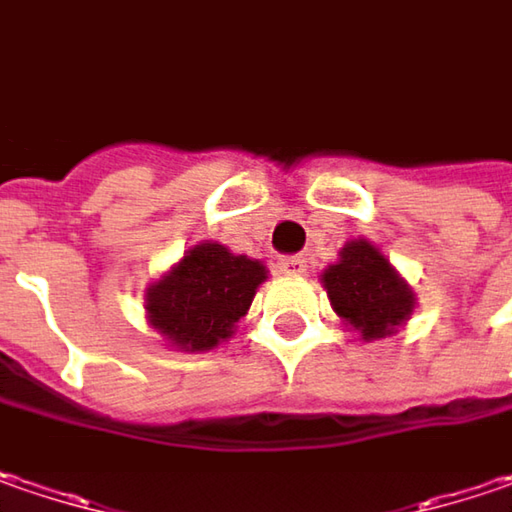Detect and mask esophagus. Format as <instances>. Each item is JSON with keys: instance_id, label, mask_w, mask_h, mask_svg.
Returning <instances> with one entry per match:
<instances>
[{"instance_id": "34e87169", "label": "esophagus", "mask_w": 512, "mask_h": 512, "mask_svg": "<svg viewBox=\"0 0 512 512\" xmlns=\"http://www.w3.org/2000/svg\"><path fill=\"white\" fill-rule=\"evenodd\" d=\"M279 270L288 273V276H302V273L308 270V265H305L302 256H282V259H279Z\"/></svg>"}]
</instances>
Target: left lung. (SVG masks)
Here are the masks:
<instances>
[{
  "label": "left lung",
  "instance_id": "obj_1",
  "mask_svg": "<svg viewBox=\"0 0 512 512\" xmlns=\"http://www.w3.org/2000/svg\"><path fill=\"white\" fill-rule=\"evenodd\" d=\"M322 282L334 311L357 328L363 340L392 334L415 308L409 285L397 276L389 259L363 239L345 244L340 262L322 273Z\"/></svg>",
  "mask_w": 512,
  "mask_h": 512
}]
</instances>
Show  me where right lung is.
I'll list each match as a JSON object with an SVG mask.
<instances>
[{
    "label": "right lung",
    "instance_id": "obj_1",
    "mask_svg": "<svg viewBox=\"0 0 512 512\" xmlns=\"http://www.w3.org/2000/svg\"><path fill=\"white\" fill-rule=\"evenodd\" d=\"M265 279L262 262L233 256L221 244H195L178 268L149 288V322L172 345L207 351L233 334Z\"/></svg>",
    "mask_w": 512,
    "mask_h": 512
}]
</instances>
